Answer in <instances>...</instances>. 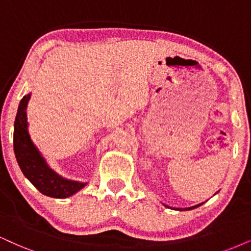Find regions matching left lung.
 <instances>
[{
  "label": "left lung",
  "instance_id": "8db88e82",
  "mask_svg": "<svg viewBox=\"0 0 251 251\" xmlns=\"http://www.w3.org/2000/svg\"><path fill=\"white\" fill-rule=\"evenodd\" d=\"M201 205V203H200ZM200 205H197V206H193V207H188V208H185V209H180V211H188V209H193V208H197V207H199Z\"/></svg>",
  "mask_w": 251,
  "mask_h": 251
}]
</instances>
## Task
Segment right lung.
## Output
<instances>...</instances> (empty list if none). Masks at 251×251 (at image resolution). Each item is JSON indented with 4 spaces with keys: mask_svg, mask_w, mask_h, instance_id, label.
Listing matches in <instances>:
<instances>
[{
    "mask_svg": "<svg viewBox=\"0 0 251 251\" xmlns=\"http://www.w3.org/2000/svg\"><path fill=\"white\" fill-rule=\"evenodd\" d=\"M29 100L30 94L21 100L14 125V150L18 165L23 175L40 193L59 199L73 196L85 187L87 182L73 181L60 177L46 164L27 132L25 110Z\"/></svg>",
    "mask_w": 251,
    "mask_h": 251,
    "instance_id": "obj_1",
    "label": "right lung"
}]
</instances>
